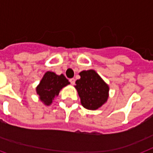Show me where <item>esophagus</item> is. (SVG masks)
<instances>
[{"label":"esophagus","mask_w":153,"mask_h":153,"mask_svg":"<svg viewBox=\"0 0 153 153\" xmlns=\"http://www.w3.org/2000/svg\"><path fill=\"white\" fill-rule=\"evenodd\" d=\"M69 81H70V82L72 84V85H74V84L75 83V79H71Z\"/></svg>","instance_id":"esophagus-1"}]
</instances>
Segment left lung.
Wrapping results in <instances>:
<instances>
[{
	"mask_svg": "<svg viewBox=\"0 0 153 153\" xmlns=\"http://www.w3.org/2000/svg\"><path fill=\"white\" fill-rule=\"evenodd\" d=\"M79 75L81 79L75 82V88L82 105L86 109H98L107 101L109 86L93 70L83 71Z\"/></svg>",
	"mask_w": 153,
	"mask_h": 153,
	"instance_id": "obj_1",
	"label": "left lung"
}]
</instances>
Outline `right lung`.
I'll use <instances>...</instances> for the list:
<instances>
[{
    "mask_svg": "<svg viewBox=\"0 0 153 153\" xmlns=\"http://www.w3.org/2000/svg\"><path fill=\"white\" fill-rule=\"evenodd\" d=\"M70 84L63 74L57 75L54 72L48 71L43 77L39 85L36 87V92L44 104H51L53 98L57 96L60 90Z\"/></svg>",
    "mask_w": 153,
    "mask_h": 153,
    "instance_id": "right-lung-1",
    "label": "right lung"
}]
</instances>
